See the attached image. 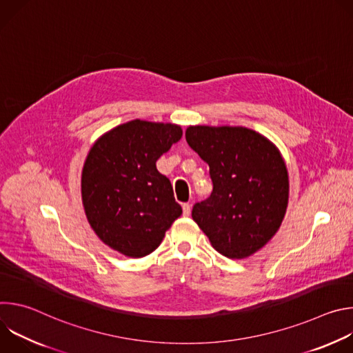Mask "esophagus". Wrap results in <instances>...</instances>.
Listing matches in <instances>:
<instances>
[{
    "instance_id": "esophagus-1",
    "label": "esophagus",
    "mask_w": 353,
    "mask_h": 353,
    "mask_svg": "<svg viewBox=\"0 0 353 353\" xmlns=\"http://www.w3.org/2000/svg\"><path fill=\"white\" fill-rule=\"evenodd\" d=\"M190 214H191V205H190L188 203L183 204V215H184V216H188Z\"/></svg>"
}]
</instances>
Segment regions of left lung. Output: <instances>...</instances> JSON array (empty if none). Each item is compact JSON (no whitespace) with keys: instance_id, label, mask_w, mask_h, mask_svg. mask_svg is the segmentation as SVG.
<instances>
[{"instance_id":"left-lung-1","label":"left lung","mask_w":353,"mask_h":353,"mask_svg":"<svg viewBox=\"0 0 353 353\" xmlns=\"http://www.w3.org/2000/svg\"><path fill=\"white\" fill-rule=\"evenodd\" d=\"M185 141L210 166L214 190L192 207L212 247L233 260L250 257L278 232L289 179L279 149L245 127L191 125Z\"/></svg>"}]
</instances>
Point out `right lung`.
<instances>
[{
  "label": "right lung",
  "mask_w": 353,
  "mask_h": 353,
  "mask_svg": "<svg viewBox=\"0 0 353 353\" xmlns=\"http://www.w3.org/2000/svg\"><path fill=\"white\" fill-rule=\"evenodd\" d=\"M181 135L177 124L132 120L103 134L89 150L81 179L88 222L127 257L152 253L183 212L170 180L157 169Z\"/></svg>",
  "instance_id": "add662e5"
}]
</instances>
